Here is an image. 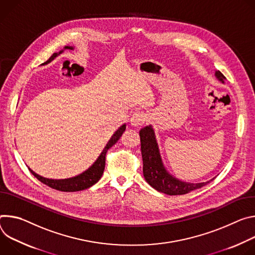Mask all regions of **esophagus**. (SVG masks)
Wrapping results in <instances>:
<instances>
[{
  "label": "esophagus",
  "instance_id": "esophagus-1",
  "mask_svg": "<svg viewBox=\"0 0 255 255\" xmlns=\"http://www.w3.org/2000/svg\"><path fill=\"white\" fill-rule=\"evenodd\" d=\"M148 121V116L146 115L145 112L143 111H137L135 113H133L132 117L130 118V125L132 127H140L146 124V122Z\"/></svg>",
  "mask_w": 255,
  "mask_h": 255
}]
</instances>
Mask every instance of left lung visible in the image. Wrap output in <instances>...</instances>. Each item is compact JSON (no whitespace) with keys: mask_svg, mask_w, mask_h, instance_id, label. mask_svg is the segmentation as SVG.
I'll return each instance as SVG.
<instances>
[{"mask_svg":"<svg viewBox=\"0 0 255 255\" xmlns=\"http://www.w3.org/2000/svg\"><path fill=\"white\" fill-rule=\"evenodd\" d=\"M216 77L223 83L226 79L220 71L216 72ZM139 136L140 150H142L143 157L144 177L146 181L156 190L169 195H180L201 188L210 182L188 183L174 178L166 171L165 167L163 166L152 127L148 126L140 129Z\"/></svg>","mask_w":255,"mask_h":255,"instance_id":"8db88e82","label":"left lung"}]
</instances>
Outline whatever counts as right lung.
<instances>
[{
	"instance_id": "add662e5",
	"label": "right lung",
	"mask_w": 255,
	"mask_h": 255,
	"mask_svg": "<svg viewBox=\"0 0 255 255\" xmlns=\"http://www.w3.org/2000/svg\"><path fill=\"white\" fill-rule=\"evenodd\" d=\"M66 49H74V47L72 46H65ZM60 53H62V51H60ZM58 52H54L50 58L43 64L41 65H46L49 62H51L56 55H58ZM126 130V125H123L116 132L111 136V138L109 139V142L107 143V145L105 146L104 150L102 151V153L100 154V156L98 157V159L95 161V163L88 169L87 171L83 172L82 174L72 177V178H68V179H48V178H44L38 174H36L34 171H32L30 168L29 171L42 183L46 184L47 186L60 190V191H66V192H73V191H79V190H83L89 188L90 186L94 185L102 176L103 171H104V167H105V157H106V153L108 151L109 148H111L113 145H115L118 140L121 138V136L123 135L124 131Z\"/></svg>"
}]
</instances>
